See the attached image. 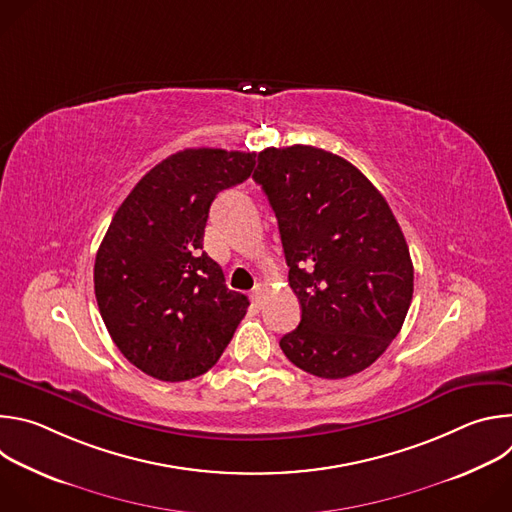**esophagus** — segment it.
Instances as JSON below:
<instances>
[{"mask_svg":"<svg viewBox=\"0 0 512 512\" xmlns=\"http://www.w3.org/2000/svg\"><path fill=\"white\" fill-rule=\"evenodd\" d=\"M251 302L259 308L261 306V302H263V289H261V285H255V289L251 291Z\"/></svg>","mask_w":512,"mask_h":512,"instance_id":"esophagus-1","label":"esophagus"}]
</instances>
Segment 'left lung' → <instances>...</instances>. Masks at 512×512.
I'll return each mask as SVG.
<instances>
[{
	"mask_svg": "<svg viewBox=\"0 0 512 512\" xmlns=\"http://www.w3.org/2000/svg\"><path fill=\"white\" fill-rule=\"evenodd\" d=\"M253 180L277 216L302 320L279 340L322 379L364 371L399 334L411 298L409 247L383 194L344 158L314 145L267 148Z\"/></svg>",
	"mask_w": 512,
	"mask_h": 512,
	"instance_id": "1",
	"label": "left lung"
}]
</instances>
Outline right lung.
I'll list each match as a JSON object with an SVG mask.
<instances>
[{"instance_id":"1","label":"right lung","mask_w":512,"mask_h":512,"mask_svg":"<svg viewBox=\"0 0 512 512\" xmlns=\"http://www.w3.org/2000/svg\"><path fill=\"white\" fill-rule=\"evenodd\" d=\"M255 154L214 148L172 154L117 208L95 259L103 322L139 371L178 383L221 358L249 300L202 251L218 192L245 182Z\"/></svg>"}]
</instances>
